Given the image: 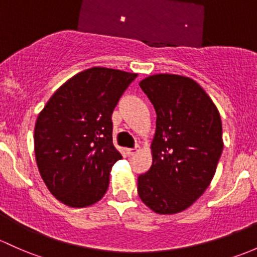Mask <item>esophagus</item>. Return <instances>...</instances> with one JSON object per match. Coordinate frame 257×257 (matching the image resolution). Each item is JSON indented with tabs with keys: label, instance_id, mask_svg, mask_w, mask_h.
<instances>
[{
	"label": "esophagus",
	"instance_id": "obj_1",
	"mask_svg": "<svg viewBox=\"0 0 257 257\" xmlns=\"http://www.w3.org/2000/svg\"><path fill=\"white\" fill-rule=\"evenodd\" d=\"M125 153L128 154L129 156H133L134 154L138 153V148H133V149H125Z\"/></svg>",
	"mask_w": 257,
	"mask_h": 257
}]
</instances>
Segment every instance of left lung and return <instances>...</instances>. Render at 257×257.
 I'll return each instance as SVG.
<instances>
[{
    "instance_id": "8db88e82",
    "label": "left lung",
    "mask_w": 257,
    "mask_h": 257,
    "mask_svg": "<svg viewBox=\"0 0 257 257\" xmlns=\"http://www.w3.org/2000/svg\"><path fill=\"white\" fill-rule=\"evenodd\" d=\"M156 112L153 164L138 177V193L158 214H175L203 194L217 170L221 120L217 107L196 81L158 74L139 83Z\"/></svg>"
}]
</instances>
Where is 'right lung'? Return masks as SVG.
I'll list each match as a JSON object with an SVG mask.
<instances>
[{
    "instance_id": "obj_1",
    "label": "right lung",
    "mask_w": 257,
    "mask_h": 257,
    "mask_svg": "<svg viewBox=\"0 0 257 257\" xmlns=\"http://www.w3.org/2000/svg\"><path fill=\"white\" fill-rule=\"evenodd\" d=\"M138 74L91 67L67 80L37 118L34 151L40 176L60 202L82 208L107 192L120 153L112 140V113Z\"/></svg>"
}]
</instances>
